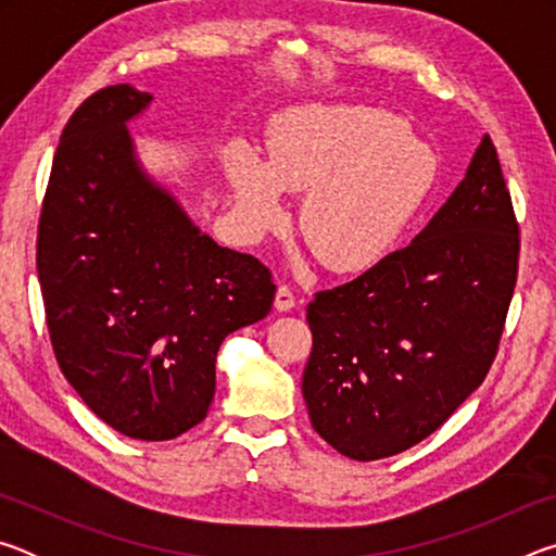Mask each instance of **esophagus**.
<instances>
[{
	"mask_svg": "<svg viewBox=\"0 0 556 556\" xmlns=\"http://www.w3.org/2000/svg\"><path fill=\"white\" fill-rule=\"evenodd\" d=\"M294 306H296L294 291H291V287H287V285H279L277 296H275V308H277V312H291V308H294Z\"/></svg>",
	"mask_w": 556,
	"mask_h": 556,
	"instance_id": "obj_1",
	"label": "esophagus"
}]
</instances>
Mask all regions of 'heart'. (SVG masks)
<instances>
[{
	"label": "heart",
	"mask_w": 556,
	"mask_h": 556,
	"mask_svg": "<svg viewBox=\"0 0 556 556\" xmlns=\"http://www.w3.org/2000/svg\"><path fill=\"white\" fill-rule=\"evenodd\" d=\"M242 230L287 220L285 191H306L299 225L333 271H365L397 248L439 181V156L390 110L299 105L271 119L267 159L244 142L223 159Z\"/></svg>",
	"instance_id": "b5f03b06"
}]
</instances>
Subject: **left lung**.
Wrapping results in <instances>:
<instances>
[{
  "label": "left lung",
  "instance_id": "1",
  "mask_svg": "<svg viewBox=\"0 0 556 556\" xmlns=\"http://www.w3.org/2000/svg\"><path fill=\"white\" fill-rule=\"evenodd\" d=\"M517 255L510 191L485 135L407 248L308 304L301 392L318 437L348 458L378 460L444 425L491 370Z\"/></svg>",
  "mask_w": 556,
  "mask_h": 556
}]
</instances>
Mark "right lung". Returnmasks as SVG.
Segmentation results:
<instances>
[{"label":"right lung","mask_w":556,"mask_h":556,"mask_svg":"<svg viewBox=\"0 0 556 556\" xmlns=\"http://www.w3.org/2000/svg\"><path fill=\"white\" fill-rule=\"evenodd\" d=\"M154 96L110 86L73 112L36 242L55 361L119 434L176 439L208 414L225 336L265 318L269 269L220 248L144 172L127 125Z\"/></svg>","instance_id":"add662e5"}]
</instances>
